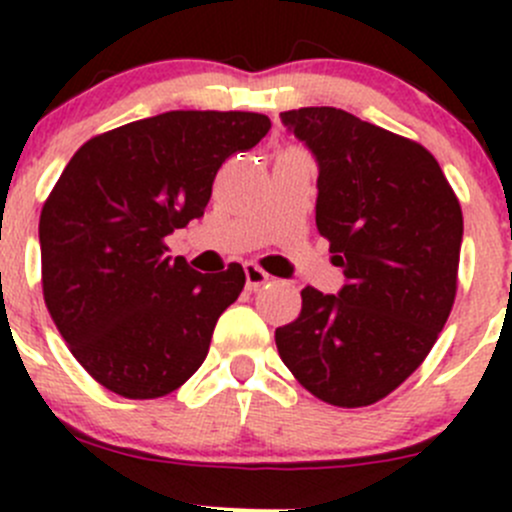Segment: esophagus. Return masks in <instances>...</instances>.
Instances as JSON below:
<instances>
[{
  "label": "esophagus",
  "mask_w": 512,
  "mask_h": 512,
  "mask_svg": "<svg viewBox=\"0 0 512 512\" xmlns=\"http://www.w3.org/2000/svg\"><path fill=\"white\" fill-rule=\"evenodd\" d=\"M245 282L247 289H260L270 282V275L262 267H257L255 262H245Z\"/></svg>",
  "instance_id": "obj_1"
}]
</instances>
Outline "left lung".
Listing matches in <instances>:
<instances>
[{
	"label": "left lung",
	"instance_id": "left-lung-1",
	"mask_svg": "<svg viewBox=\"0 0 512 512\" xmlns=\"http://www.w3.org/2000/svg\"><path fill=\"white\" fill-rule=\"evenodd\" d=\"M317 160V230L344 270L337 294L302 289L275 332L299 384L334 406H369L409 379L451 314L463 215L436 158L342 108L280 113Z\"/></svg>",
	"mask_w": 512,
	"mask_h": 512
}]
</instances>
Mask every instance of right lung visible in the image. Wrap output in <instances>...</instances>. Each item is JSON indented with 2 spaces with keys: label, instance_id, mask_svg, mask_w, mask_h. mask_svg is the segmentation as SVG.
Here are the masks:
<instances>
[{
  "label": "right lung",
  "instance_id": "right-lung-1",
  "mask_svg": "<svg viewBox=\"0 0 512 512\" xmlns=\"http://www.w3.org/2000/svg\"><path fill=\"white\" fill-rule=\"evenodd\" d=\"M267 131L262 113H158L86 141L51 190L39 220L44 302L113 394L158 399L208 356L245 272H195L165 237L205 213L220 165Z\"/></svg>",
  "mask_w": 512,
  "mask_h": 512
}]
</instances>
